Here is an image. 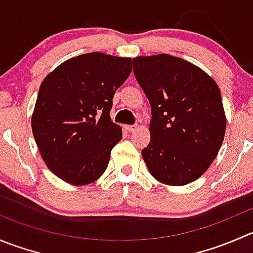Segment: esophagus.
Segmentation results:
<instances>
[{
    "label": "esophagus",
    "mask_w": 253,
    "mask_h": 253,
    "mask_svg": "<svg viewBox=\"0 0 253 253\" xmlns=\"http://www.w3.org/2000/svg\"><path fill=\"white\" fill-rule=\"evenodd\" d=\"M136 128H137L136 126H125V129H126V131H128V132L134 131V129H136Z\"/></svg>",
    "instance_id": "esophagus-1"
}]
</instances>
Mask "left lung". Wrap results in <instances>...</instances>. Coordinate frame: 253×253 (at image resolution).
I'll list each match as a JSON object with an SVG mask.
<instances>
[{"label":"left lung","instance_id":"obj_1","mask_svg":"<svg viewBox=\"0 0 253 253\" xmlns=\"http://www.w3.org/2000/svg\"><path fill=\"white\" fill-rule=\"evenodd\" d=\"M133 72L152 108L150 142L142 150L150 175L169 186L200 178L225 136L218 84L193 63L167 53L134 57Z\"/></svg>","mask_w":253,"mask_h":253}]
</instances>
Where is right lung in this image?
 <instances>
[{
  "label": "right lung",
  "mask_w": 253,
  "mask_h": 253,
  "mask_svg": "<svg viewBox=\"0 0 253 253\" xmlns=\"http://www.w3.org/2000/svg\"><path fill=\"white\" fill-rule=\"evenodd\" d=\"M132 71L129 57L103 52L76 56L42 81L32 131L46 167L76 186L98 180L122 129L111 121L114 94Z\"/></svg>",
  "instance_id": "add662e5"
}]
</instances>
